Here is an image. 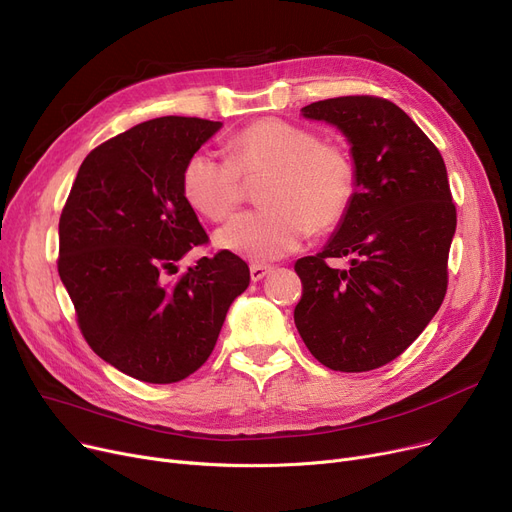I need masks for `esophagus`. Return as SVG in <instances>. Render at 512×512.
<instances>
[{"label": "esophagus", "instance_id": "1", "mask_svg": "<svg viewBox=\"0 0 512 512\" xmlns=\"http://www.w3.org/2000/svg\"><path fill=\"white\" fill-rule=\"evenodd\" d=\"M273 271V266H266V264H252L250 266V277L252 281H262L266 275H269Z\"/></svg>", "mask_w": 512, "mask_h": 512}]
</instances>
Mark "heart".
Segmentation results:
<instances>
[{
	"label": "heart",
	"mask_w": 512,
	"mask_h": 512,
	"mask_svg": "<svg viewBox=\"0 0 512 512\" xmlns=\"http://www.w3.org/2000/svg\"><path fill=\"white\" fill-rule=\"evenodd\" d=\"M231 158L198 150L185 162L181 189L189 206L223 221L243 198V179L269 175L266 208L241 212L216 233L223 250L256 262L296 252L314 231L344 221L356 193V164L337 143L281 118H260L229 143Z\"/></svg>",
	"instance_id": "1"
}]
</instances>
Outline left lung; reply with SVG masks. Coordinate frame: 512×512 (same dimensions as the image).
Listing matches in <instances>:
<instances>
[{
    "mask_svg": "<svg viewBox=\"0 0 512 512\" xmlns=\"http://www.w3.org/2000/svg\"><path fill=\"white\" fill-rule=\"evenodd\" d=\"M302 116L350 143L356 193L327 246L296 262L294 321L325 367L362 373L398 358L440 310L456 231L442 154L402 108L373 95L314 102ZM351 258L331 270L329 257Z\"/></svg>",
    "mask_w": 512,
    "mask_h": 512,
    "instance_id": "left-lung-1",
    "label": "left lung"
}]
</instances>
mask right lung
<instances>
[{
	"label": "right lung",
	"mask_w": 512,
	"mask_h": 512,
	"mask_svg": "<svg viewBox=\"0 0 512 512\" xmlns=\"http://www.w3.org/2000/svg\"><path fill=\"white\" fill-rule=\"evenodd\" d=\"M221 127L162 116L97 145L60 216L58 273L83 337L114 369L145 383L196 373L250 285L248 264L229 250L168 279L208 241L181 175Z\"/></svg>",
	"instance_id": "obj_1"
}]
</instances>
